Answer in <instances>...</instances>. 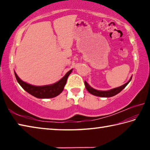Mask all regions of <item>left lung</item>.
<instances>
[{"label":"left lung","mask_w":150,"mask_h":150,"mask_svg":"<svg viewBox=\"0 0 150 150\" xmlns=\"http://www.w3.org/2000/svg\"><path fill=\"white\" fill-rule=\"evenodd\" d=\"M132 78V77H131L130 79L129 80L128 82L125 84L120 86V87H117V88H112V89L111 90H109V91H98V90H96L95 88H92L91 87H90L89 85L88 84V83L85 81V87H86V89L88 91V93H90L91 94H92L93 95H95V96H100V97H111V96H113L116 95H117L118 93H119L120 92V91H122L124 88L126 87V85L128 84L129 83H130V81H131Z\"/></svg>","instance_id":"left-lung-1"}]
</instances>
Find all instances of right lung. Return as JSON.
<instances>
[{
	"label": "right lung",
	"mask_w": 150,
	"mask_h": 150,
	"mask_svg": "<svg viewBox=\"0 0 150 150\" xmlns=\"http://www.w3.org/2000/svg\"><path fill=\"white\" fill-rule=\"evenodd\" d=\"M72 70L73 69H71L69 71L66 73L64 77L58 82L53 85L45 86H34L28 84V83L24 82V81L20 79L15 72L14 74L18 83L26 92L30 94V95L39 98H50L57 96L62 92L63 88H64V86L66 84V82H67V78L71 73Z\"/></svg>",
	"instance_id": "obj_1"
}]
</instances>
